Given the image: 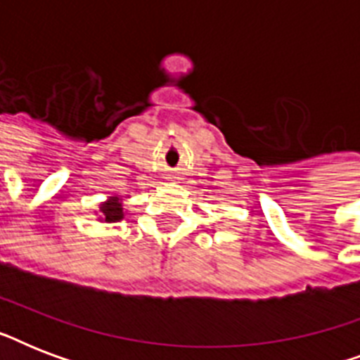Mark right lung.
<instances>
[{
	"instance_id": "right-lung-1",
	"label": "right lung",
	"mask_w": 360,
	"mask_h": 360,
	"mask_svg": "<svg viewBox=\"0 0 360 360\" xmlns=\"http://www.w3.org/2000/svg\"><path fill=\"white\" fill-rule=\"evenodd\" d=\"M101 213H103L104 222H120L124 217L123 205H121L120 198H110L104 203H101Z\"/></svg>"
}]
</instances>
